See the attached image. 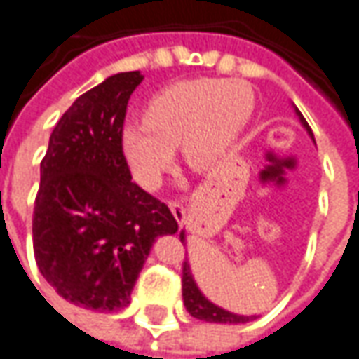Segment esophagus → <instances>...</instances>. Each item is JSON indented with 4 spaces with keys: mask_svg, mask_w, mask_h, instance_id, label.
Returning <instances> with one entry per match:
<instances>
[{
    "mask_svg": "<svg viewBox=\"0 0 359 359\" xmlns=\"http://www.w3.org/2000/svg\"><path fill=\"white\" fill-rule=\"evenodd\" d=\"M169 208L172 212V216L179 222L184 220V206L180 202H175V200H169Z\"/></svg>",
    "mask_w": 359,
    "mask_h": 359,
    "instance_id": "obj_1",
    "label": "esophagus"
}]
</instances>
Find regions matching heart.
<instances>
[{"label": "heart", "instance_id": "obj_1", "mask_svg": "<svg viewBox=\"0 0 359 359\" xmlns=\"http://www.w3.org/2000/svg\"><path fill=\"white\" fill-rule=\"evenodd\" d=\"M253 94L240 80H189L159 92L145 119L123 128L121 145L133 177L155 190L175 163V149L190 169L214 167L245 128Z\"/></svg>", "mask_w": 359, "mask_h": 359}]
</instances>
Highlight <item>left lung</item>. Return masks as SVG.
Instances as JSON below:
<instances>
[{
    "mask_svg": "<svg viewBox=\"0 0 359 359\" xmlns=\"http://www.w3.org/2000/svg\"><path fill=\"white\" fill-rule=\"evenodd\" d=\"M299 118H301V123L306 128V131L313 135V131L309 128L306 119L302 118V114L297 109ZM314 139V137H313ZM180 241H184V231H180ZM182 301H184V306L194 318L198 320H206V323H228V324H240V323H248L251 320L253 316H240V314L228 313L224 311L220 306H216L214 302H210L196 287V283L192 279V273H190L189 262L184 259L182 263Z\"/></svg>",
    "mask_w": 359,
    "mask_h": 359,
    "instance_id": "1",
    "label": "left lung"
}]
</instances>
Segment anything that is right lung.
<instances>
[{
	"label": "right lung",
	"mask_w": 359,
	"mask_h": 359,
	"mask_svg": "<svg viewBox=\"0 0 359 359\" xmlns=\"http://www.w3.org/2000/svg\"><path fill=\"white\" fill-rule=\"evenodd\" d=\"M139 70L76 97L50 133L33 212L39 271L72 304L128 306L153 241L175 233L169 206L131 180L121 133Z\"/></svg>",
	"instance_id": "add662e5"
}]
</instances>
